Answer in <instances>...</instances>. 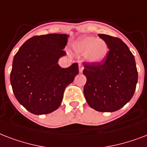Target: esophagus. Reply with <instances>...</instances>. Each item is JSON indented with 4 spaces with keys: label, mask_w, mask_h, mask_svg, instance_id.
Returning <instances> with one entry per match:
<instances>
[{
    "label": "esophagus",
    "mask_w": 147,
    "mask_h": 147,
    "mask_svg": "<svg viewBox=\"0 0 147 147\" xmlns=\"http://www.w3.org/2000/svg\"><path fill=\"white\" fill-rule=\"evenodd\" d=\"M83 70H84V67L81 64H79V72L82 73L83 72Z\"/></svg>",
    "instance_id": "1"
}]
</instances>
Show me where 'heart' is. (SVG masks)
I'll return each mask as SVG.
<instances>
[{"label":"heart","mask_w":147,"mask_h":147,"mask_svg":"<svg viewBox=\"0 0 147 147\" xmlns=\"http://www.w3.org/2000/svg\"><path fill=\"white\" fill-rule=\"evenodd\" d=\"M73 50L79 54H85L90 63H99L107 55L108 46L103 40L94 37H80L73 44Z\"/></svg>","instance_id":"obj_1"}]
</instances>
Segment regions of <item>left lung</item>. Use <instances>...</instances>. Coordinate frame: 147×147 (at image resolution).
<instances>
[{"label": "left lung", "mask_w": 147, "mask_h": 147, "mask_svg": "<svg viewBox=\"0 0 147 147\" xmlns=\"http://www.w3.org/2000/svg\"><path fill=\"white\" fill-rule=\"evenodd\" d=\"M98 36L107 43L109 51L100 63H84V96L94 110L114 112L133 97L138 73L134 56L124 42L110 35Z\"/></svg>", "instance_id": "1"}]
</instances>
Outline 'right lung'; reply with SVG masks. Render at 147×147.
<instances>
[{
	"mask_svg": "<svg viewBox=\"0 0 147 147\" xmlns=\"http://www.w3.org/2000/svg\"><path fill=\"white\" fill-rule=\"evenodd\" d=\"M69 35L34 36L14 56L11 72L13 94L21 105L36 115L53 112L61 105L63 92L78 74V63L61 68L57 63L66 54Z\"/></svg>",
	"mask_w": 147,
	"mask_h": 147,
	"instance_id": "1",
	"label": "right lung"
}]
</instances>
